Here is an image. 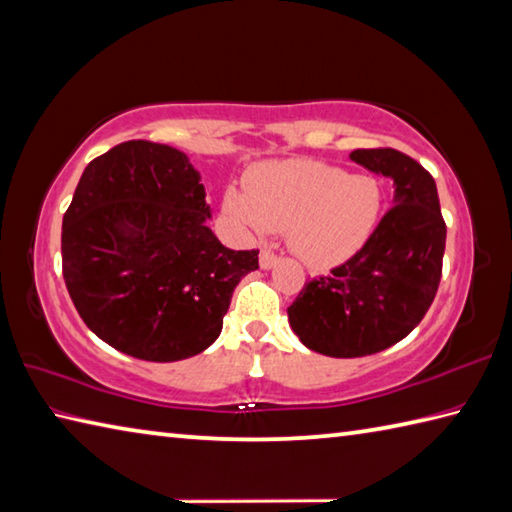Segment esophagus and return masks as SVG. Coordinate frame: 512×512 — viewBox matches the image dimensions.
<instances>
[{
  "mask_svg": "<svg viewBox=\"0 0 512 512\" xmlns=\"http://www.w3.org/2000/svg\"><path fill=\"white\" fill-rule=\"evenodd\" d=\"M276 263H278V256L272 252V249H260V267L272 269Z\"/></svg>",
  "mask_w": 512,
  "mask_h": 512,
  "instance_id": "esophagus-1",
  "label": "esophagus"
}]
</instances>
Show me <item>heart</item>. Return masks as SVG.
<instances>
[{"label": "heart", "mask_w": 512, "mask_h": 512, "mask_svg": "<svg viewBox=\"0 0 512 512\" xmlns=\"http://www.w3.org/2000/svg\"><path fill=\"white\" fill-rule=\"evenodd\" d=\"M379 185L347 176L316 160H285L258 167L247 194L229 189L225 209L256 234L287 231V245L310 267H330L352 256L379 216Z\"/></svg>", "instance_id": "b5f03b06"}]
</instances>
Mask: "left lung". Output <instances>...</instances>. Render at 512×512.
I'll list each match as a JSON object with an SVG mask.
<instances>
[{"label":"left lung","instance_id":"1","mask_svg":"<svg viewBox=\"0 0 512 512\" xmlns=\"http://www.w3.org/2000/svg\"><path fill=\"white\" fill-rule=\"evenodd\" d=\"M354 162L394 180V205L365 245L312 278L287 307L310 350L354 359L399 343L421 323L441 281L446 223L435 178L397 149H356Z\"/></svg>","mask_w":512,"mask_h":512}]
</instances>
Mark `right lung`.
Listing matches in <instances>:
<instances>
[{"label":"right lung","instance_id":"obj_1","mask_svg":"<svg viewBox=\"0 0 512 512\" xmlns=\"http://www.w3.org/2000/svg\"><path fill=\"white\" fill-rule=\"evenodd\" d=\"M207 218L182 151L129 140L91 160L62 220L64 283L86 327L142 361L207 350L234 287L258 269V249L225 247Z\"/></svg>","mask_w":512,"mask_h":512}]
</instances>
